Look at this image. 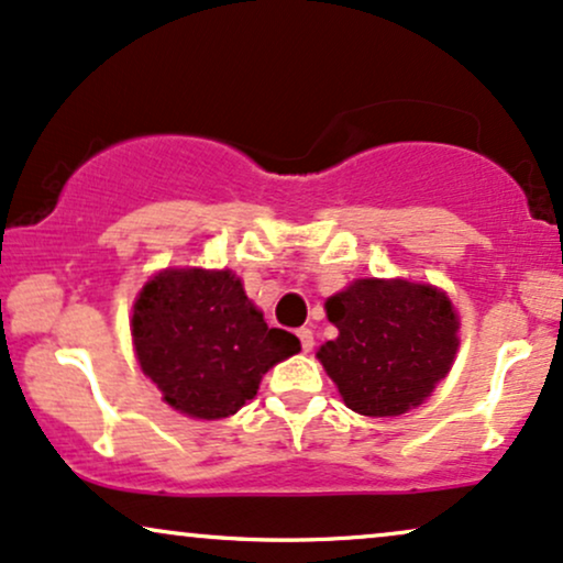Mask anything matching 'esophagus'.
Here are the masks:
<instances>
[{
  "instance_id": "esophagus-1",
  "label": "esophagus",
  "mask_w": 563,
  "mask_h": 563,
  "mask_svg": "<svg viewBox=\"0 0 563 563\" xmlns=\"http://www.w3.org/2000/svg\"><path fill=\"white\" fill-rule=\"evenodd\" d=\"M298 340H301L303 353H309L311 347H314V332H311L309 327H301V330H298Z\"/></svg>"
}]
</instances>
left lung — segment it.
<instances>
[{
  "label": "left lung",
  "instance_id": "left-lung-1",
  "mask_svg": "<svg viewBox=\"0 0 563 563\" xmlns=\"http://www.w3.org/2000/svg\"><path fill=\"white\" fill-rule=\"evenodd\" d=\"M338 338L317 351L347 408L389 418L418 408L450 374L460 319L444 290L361 277L327 298Z\"/></svg>",
  "mask_w": 563,
  "mask_h": 563
}]
</instances>
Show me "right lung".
I'll return each mask as SVG.
<instances>
[{
    "label": "right lung",
    "mask_w": 563,
    "mask_h": 563,
    "mask_svg": "<svg viewBox=\"0 0 563 563\" xmlns=\"http://www.w3.org/2000/svg\"><path fill=\"white\" fill-rule=\"evenodd\" d=\"M142 374L184 416L218 421L257 395L262 376L301 351L296 334L267 327L231 269H163L132 306Z\"/></svg>",
    "instance_id": "add662e5"
}]
</instances>
